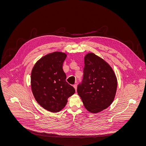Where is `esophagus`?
<instances>
[{
  "label": "esophagus",
  "instance_id": "34e87169",
  "mask_svg": "<svg viewBox=\"0 0 146 146\" xmlns=\"http://www.w3.org/2000/svg\"><path fill=\"white\" fill-rule=\"evenodd\" d=\"M73 87L74 88V89H75V90H76V88H77V85H76V84H74V85H73Z\"/></svg>",
  "mask_w": 146,
  "mask_h": 146
}]
</instances>
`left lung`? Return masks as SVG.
Returning a JSON list of instances; mask_svg holds the SVG:
<instances>
[{"instance_id": "1", "label": "left lung", "mask_w": 146, "mask_h": 146, "mask_svg": "<svg viewBox=\"0 0 146 146\" xmlns=\"http://www.w3.org/2000/svg\"><path fill=\"white\" fill-rule=\"evenodd\" d=\"M82 81L77 92L86 109L96 113L108 107L115 97L117 80L111 67L93 53L84 58Z\"/></svg>"}]
</instances>
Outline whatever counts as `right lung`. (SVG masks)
Masks as SVG:
<instances>
[{
  "mask_svg": "<svg viewBox=\"0 0 146 146\" xmlns=\"http://www.w3.org/2000/svg\"><path fill=\"white\" fill-rule=\"evenodd\" d=\"M67 55L55 52L44 56L33 67L31 87L37 102L51 112L62 110L67 99L75 92L74 88L66 81L63 63Z\"/></svg>",
  "mask_w": 146,
  "mask_h": 146,
  "instance_id": "add662e5",
  "label": "right lung"
}]
</instances>
